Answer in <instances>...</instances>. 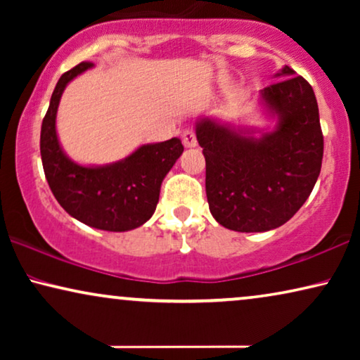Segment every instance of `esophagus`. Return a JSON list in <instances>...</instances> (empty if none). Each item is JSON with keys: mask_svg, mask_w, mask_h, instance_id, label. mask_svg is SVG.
<instances>
[{"mask_svg": "<svg viewBox=\"0 0 360 360\" xmlns=\"http://www.w3.org/2000/svg\"><path fill=\"white\" fill-rule=\"evenodd\" d=\"M181 142H184V146L185 147H196V144H198V142H196V134L191 129H186V131H184V134H181Z\"/></svg>", "mask_w": 360, "mask_h": 360, "instance_id": "esophagus-1", "label": "esophagus"}]
</instances>
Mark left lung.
<instances>
[{
    "label": "left lung",
    "instance_id": "obj_1",
    "mask_svg": "<svg viewBox=\"0 0 360 360\" xmlns=\"http://www.w3.org/2000/svg\"><path fill=\"white\" fill-rule=\"evenodd\" d=\"M282 80L260 90L277 127L245 136L210 117L196 122L206 160V196L213 218L238 233H264L287 223L313 191L323 162L314 91L288 65Z\"/></svg>",
    "mask_w": 360,
    "mask_h": 360
}]
</instances>
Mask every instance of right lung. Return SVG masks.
<instances>
[{"label":"right lung","mask_w":360,"mask_h":360,"mask_svg":"<svg viewBox=\"0 0 360 360\" xmlns=\"http://www.w3.org/2000/svg\"><path fill=\"white\" fill-rule=\"evenodd\" d=\"M93 67L82 62L57 82L41 127L44 174L53 196L73 218L103 231L139 228L154 214L160 185L184 152L180 139L141 146L129 157L103 167H83L63 154L56 116L67 83Z\"/></svg>","instance_id":"1"}]
</instances>
